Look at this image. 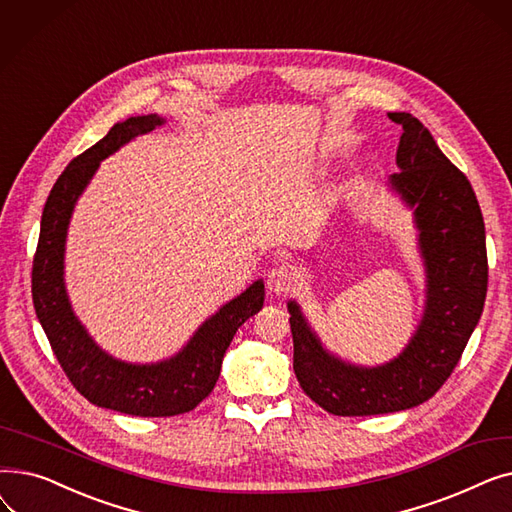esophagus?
Wrapping results in <instances>:
<instances>
[{"instance_id":"esophagus-1","label":"esophagus","mask_w":512,"mask_h":512,"mask_svg":"<svg viewBox=\"0 0 512 512\" xmlns=\"http://www.w3.org/2000/svg\"><path fill=\"white\" fill-rule=\"evenodd\" d=\"M294 272L286 265L272 267L270 274H267V290L274 294H286L294 286Z\"/></svg>"}]
</instances>
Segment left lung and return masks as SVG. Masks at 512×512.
<instances>
[{
  "mask_svg": "<svg viewBox=\"0 0 512 512\" xmlns=\"http://www.w3.org/2000/svg\"><path fill=\"white\" fill-rule=\"evenodd\" d=\"M388 116L402 126L400 172L390 176V188L413 209L425 265V309L415 334L396 359L353 365L326 351L301 307L288 301L297 380L321 409L340 417L396 413L432 398L459 363L488 292L486 226L471 182L417 118Z\"/></svg>",
  "mask_w": 512,
  "mask_h": 512,
  "instance_id": "obj_1",
  "label": "left lung"
}]
</instances>
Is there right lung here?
<instances>
[{"instance_id":"obj_1","label":"right lung","mask_w":512,"mask_h":512,"mask_svg":"<svg viewBox=\"0 0 512 512\" xmlns=\"http://www.w3.org/2000/svg\"><path fill=\"white\" fill-rule=\"evenodd\" d=\"M164 122L157 114L118 122L99 143L70 161L47 197L33 259V305L68 380L93 405L137 417L182 415L207 398L236 330L263 307L265 297L263 280L253 282L205 319L180 353L149 365L107 355L74 315L64 284L66 234L74 205L99 161Z\"/></svg>"}]
</instances>
